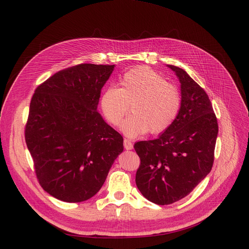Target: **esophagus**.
I'll list each match as a JSON object with an SVG mask.
<instances>
[{
  "mask_svg": "<svg viewBox=\"0 0 249 249\" xmlns=\"http://www.w3.org/2000/svg\"><path fill=\"white\" fill-rule=\"evenodd\" d=\"M124 147L126 150H131L133 148L132 142L128 139H124Z\"/></svg>",
  "mask_w": 249,
  "mask_h": 249,
  "instance_id": "1",
  "label": "esophagus"
}]
</instances>
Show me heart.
I'll return each instance as SVG.
<instances>
[{
    "label": "heart",
    "mask_w": 249,
    "mask_h": 249,
    "mask_svg": "<svg viewBox=\"0 0 249 249\" xmlns=\"http://www.w3.org/2000/svg\"><path fill=\"white\" fill-rule=\"evenodd\" d=\"M128 105L132 115L120 125L125 136L136 138L147 131L159 134L176 120L180 95L160 74L149 68L138 67L123 75L119 89L110 87L100 98L102 113L112 125L119 124L129 110Z\"/></svg>",
    "instance_id": "b5f03b06"
}]
</instances>
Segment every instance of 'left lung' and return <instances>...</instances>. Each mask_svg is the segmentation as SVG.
I'll list each match as a JSON object with an SVG mask.
<instances>
[{
  "instance_id": "left-lung-1",
  "label": "left lung",
  "mask_w": 249,
  "mask_h": 249,
  "mask_svg": "<svg viewBox=\"0 0 249 249\" xmlns=\"http://www.w3.org/2000/svg\"><path fill=\"white\" fill-rule=\"evenodd\" d=\"M180 84V108L159 137L138 141L136 186L158 205L185 198L211 172L218 135L217 118L206 91L182 69L167 64Z\"/></svg>"
}]
</instances>
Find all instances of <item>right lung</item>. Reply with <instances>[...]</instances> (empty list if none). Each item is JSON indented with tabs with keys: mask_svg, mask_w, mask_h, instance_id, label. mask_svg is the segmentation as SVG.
Segmentation results:
<instances>
[{
	"mask_svg": "<svg viewBox=\"0 0 249 249\" xmlns=\"http://www.w3.org/2000/svg\"><path fill=\"white\" fill-rule=\"evenodd\" d=\"M115 65L82 63L60 71L32 97L25 140L39 184L52 197L78 203L95 196L123 147L98 112Z\"/></svg>",
	"mask_w": 249,
	"mask_h": 249,
	"instance_id": "add662e5",
	"label": "right lung"
}]
</instances>
